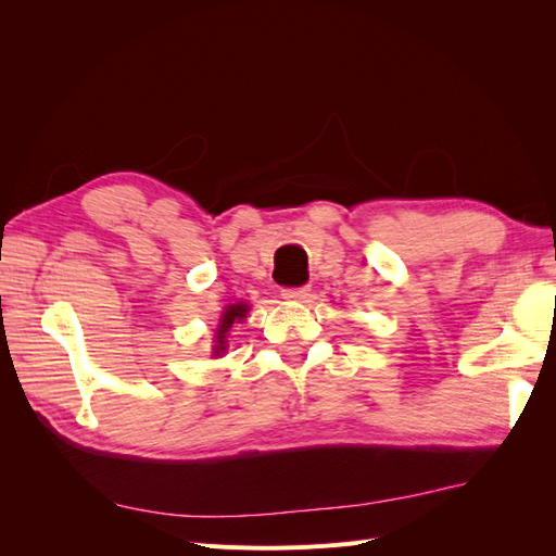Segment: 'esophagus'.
I'll list each match as a JSON object with an SVG mask.
<instances>
[{
	"label": "esophagus",
	"mask_w": 556,
	"mask_h": 556,
	"mask_svg": "<svg viewBox=\"0 0 556 556\" xmlns=\"http://www.w3.org/2000/svg\"><path fill=\"white\" fill-rule=\"evenodd\" d=\"M308 294V288L304 285V288H285L282 290V296L285 299H304Z\"/></svg>",
	"instance_id": "esophagus-1"
}]
</instances>
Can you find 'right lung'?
<instances>
[{
    "label": "right lung",
    "instance_id": "1",
    "mask_svg": "<svg viewBox=\"0 0 556 556\" xmlns=\"http://www.w3.org/2000/svg\"><path fill=\"white\" fill-rule=\"evenodd\" d=\"M245 313H248V306L245 304H237V306H229L227 311H225V315H223V319H220V327H217V333H215V355H220V352H225V348H227V331L231 329V325L237 323V319H243L245 317Z\"/></svg>",
    "mask_w": 556,
    "mask_h": 556
}]
</instances>
